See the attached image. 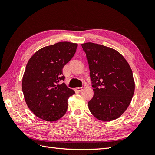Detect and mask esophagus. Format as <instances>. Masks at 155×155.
Returning a JSON list of instances; mask_svg holds the SVG:
<instances>
[{"mask_svg": "<svg viewBox=\"0 0 155 155\" xmlns=\"http://www.w3.org/2000/svg\"><path fill=\"white\" fill-rule=\"evenodd\" d=\"M83 88H84V86H83L82 87H77V88H75V90L78 91V92H80V91H81L83 90Z\"/></svg>", "mask_w": 155, "mask_h": 155, "instance_id": "esophagus-1", "label": "esophagus"}]
</instances>
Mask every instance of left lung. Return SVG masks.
I'll return each instance as SVG.
<instances>
[{
    "label": "left lung",
    "mask_w": 155,
    "mask_h": 155,
    "mask_svg": "<svg viewBox=\"0 0 155 155\" xmlns=\"http://www.w3.org/2000/svg\"><path fill=\"white\" fill-rule=\"evenodd\" d=\"M88 60L94 96L88 109L97 120L120 117L130 104L135 83L130 65L118 51L93 43L81 44Z\"/></svg>",
    "instance_id": "obj_1"
}]
</instances>
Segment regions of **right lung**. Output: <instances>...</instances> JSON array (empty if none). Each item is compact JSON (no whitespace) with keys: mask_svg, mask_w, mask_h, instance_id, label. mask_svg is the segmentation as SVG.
Segmentation results:
<instances>
[{"mask_svg":"<svg viewBox=\"0 0 155 155\" xmlns=\"http://www.w3.org/2000/svg\"><path fill=\"white\" fill-rule=\"evenodd\" d=\"M77 43L59 42L37 51L28 62L22 89L31 112L46 121H55L65 114L68 100L75 92L67 87L63 68L76 53Z\"/></svg>","mask_w":155,"mask_h":155,"instance_id":"right-lung-1","label":"right lung"}]
</instances>
